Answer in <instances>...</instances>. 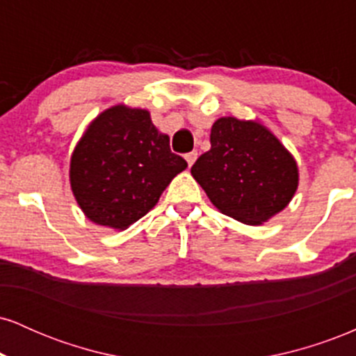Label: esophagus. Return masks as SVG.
<instances>
[{
  "instance_id": "34e87169",
  "label": "esophagus",
  "mask_w": 356,
  "mask_h": 356,
  "mask_svg": "<svg viewBox=\"0 0 356 356\" xmlns=\"http://www.w3.org/2000/svg\"><path fill=\"white\" fill-rule=\"evenodd\" d=\"M195 159H197V152H195V150H192V152L186 154V161H187V164H189V167L194 164Z\"/></svg>"
}]
</instances>
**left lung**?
<instances>
[{"label": "left lung", "mask_w": 356, "mask_h": 356, "mask_svg": "<svg viewBox=\"0 0 356 356\" xmlns=\"http://www.w3.org/2000/svg\"><path fill=\"white\" fill-rule=\"evenodd\" d=\"M207 197L239 222H266L288 206L298 189V165L271 130L257 120L220 117L211 149L191 169Z\"/></svg>", "instance_id": "left-lung-1"}]
</instances>
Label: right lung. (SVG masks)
I'll use <instances>...</instances> for the list:
<instances>
[{
	"mask_svg": "<svg viewBox=\"0 0 356 356\" xmlns=\"http://www.w3.org/2000/svg\"><path fill=\"white\" fill-rule=\"evenodd\" d=\"M186 167L147 110L115 105L102 112L76 144L70 186L92 222L124 231L152 209Z\"/></svg>",
	"mask_w": 356,
	"mask_h": 356,
	"instance_id": "add662e5",
	"label": "right lung"
}]
</instances>
